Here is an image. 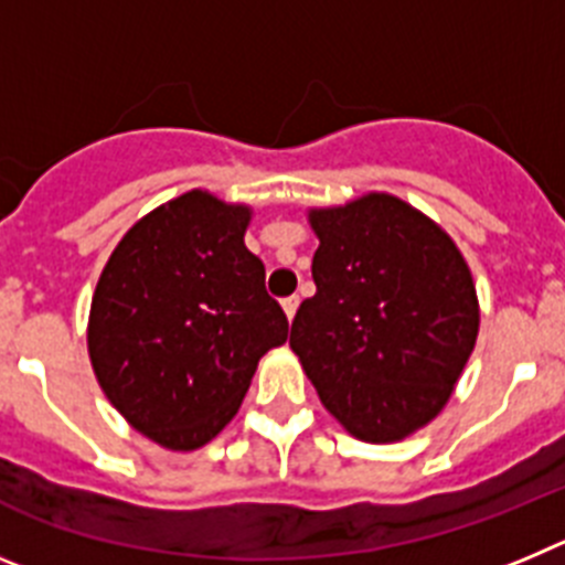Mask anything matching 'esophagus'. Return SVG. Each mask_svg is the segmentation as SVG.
I'll list each match as a JSON object with an SVG mask.
<instances>
[{"mask_svg": "<svg viewBox=\"0 0 565 565\" xmlns=\"http://www.w3.org/2000/svg\"><path fill=\"white\" fill-rule=\"evenodd\" d=\"M297 308H299V297H297V294H291V297L282 299V311H286L288 319H294V313H297Z\"/></svg>", "mask_w": 565, "mask_h": 565, "instance_id": "obj_1", "label": "esophagus"}]
</instances>
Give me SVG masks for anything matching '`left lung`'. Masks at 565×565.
<instances>
[{
    "label": "left lung",
    "mask_w": 565,
    "mask_h": 565,
    "mask_svg": "<svg viewBox=\"0 0 565 565\" xmlns=\"http://www.w3.org/2000/svg\"><path fill=\"white\" fill-rule=\"evenodd\" d=\"M317 294L291 348L328 411L362 441L438 416L478 337L472 274L447 234L391 194L311 212Z\"/></svg>",
    "instance_id": "8db88e82"
}]
</instances>
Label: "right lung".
Masks as SVG:
<instances>
[{
  "label": "right lung",
  "mask_w": 565,
  "mask_h": 565,
  "mask_svg": "<svg viewBox=\"0 0 565 565\" xmlns=\"http://www.w3.org/2000/svg\"><path fill=\"white\" fill-rule=\"evenodd\" d=\"M246 226V206L186 192L135 223L98 279L87 337L98 384L169 450L217 436L259 356L288 339Z\"/></svg>",
  "instance_id": "1"
}]
</instances>
